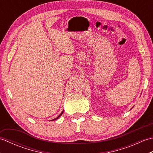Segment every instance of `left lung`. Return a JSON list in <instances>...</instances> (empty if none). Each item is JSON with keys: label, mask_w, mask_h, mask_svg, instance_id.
Masks as SVG:
<instances>
[{"label": "left lung", "mask_w": 153, "mask_h": 153, "mask_svg": "<svg viewBox=\"0 0 153 153\" xmlns=\"http://www.w3.org/2000/svg\"><path fill=\"white\" fill-rule=\"evenodd\" d=\"M132 108H133V107H132Z\"/></svg>", "instance_id": "left-lung-1"}]
</instances>
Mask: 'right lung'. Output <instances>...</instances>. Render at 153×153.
<instances>
[{"label": "right lung", "instance_id": "1", "mask_svg": "<svg viewBox=\"0 0 153 153\" xmlns=\"http://www.w3.org/2000/svg\"><path fill=\"white\" fill-rule=\"evenodd\" d=\"M63 112H64V111H62V112L61 113H60V114L59 115V116H58V117H57V118H54V119H53V120H50V121H54V120H57V119H58V118H60V117L62 116V114H63Z\"/></svg>", "mask_w": 153, "mask_h": 153}]
</instances>
